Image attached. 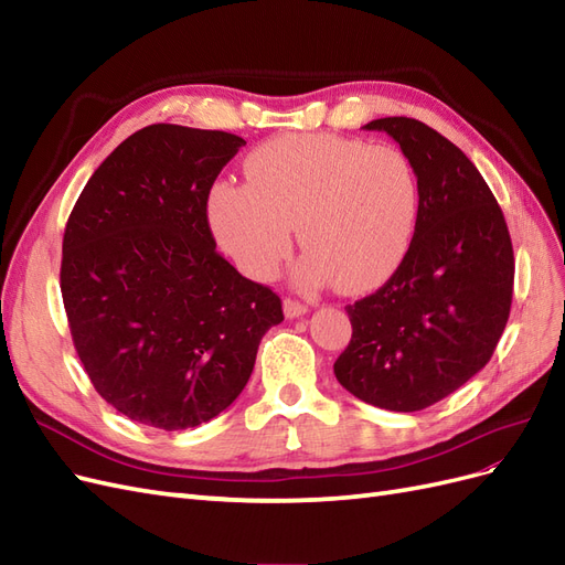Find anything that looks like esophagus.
I'll return each instance as SVG.
<instances>
[{
    "label": "esophagus",
    "mask_w": 565,
    "mask_h": 565,
    "mask_svg": "<svg viewBox=\"0 0 565 565\" xmlns=\"http://www.w3.org/2000/svg\"><path fill=\"white\" fill-rule=\"evenodd\" d=\"M282 309H285L287 318H301L306 311H309V306L297 301V299H285L282 301Z\"/></svg>",
    "instance_id": "obj_1"
}]
</instances>
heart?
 Instances as JSON below:
<instances>
[{
	"instance_id": "1",
	"label": "heart",
	"mask_w": 565,
	"mask_h": 565,
	"mask_svg": "<svg viewBox=\"0 0 565 565\" xmlns=\"http://www.w3.org/2000/svg\"><path fill=\"white\" fill-rule=\"evenodd\" d=\"M247 183H216L210 216L247 276L268 278L292 249L306 256L299 280H332L365 292L393 276L413 243L419 188L413 164L393 146H365L334 134H287L256 148Z\"/></svg>"
}]
</instances>
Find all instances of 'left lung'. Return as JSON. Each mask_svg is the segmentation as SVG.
Listing matches in <instances>:
<instances>
[{
	"label": "left lung",
	"mask_w": 565,
	"mask_h": 565,
	"mask_svg": "<svg viewBox=\"0 0 565 565\" xmlns=\"http://www.w3.org/2000/svg\"><path fill=\"white\" fill-rule=\"evenodd\" d=\"M413 164L419 210L413 243L377 292L347 306L351 341L339 384L393 413L429 407L498 347L514 292V249L498 200L473 162L413 117L372 119Z\"/></svg>",
	"instance_id": "1"
}]
</instances>
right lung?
<instances>
[{
	"mask_svg": "<svg viewBox=\"0 0 565 565\" xmlns=\"http://www.w3.org/2000/svg\"><path fill=\"white\" fill-rule=\"evenodd\" d=\"M228 131L150 125L84 185L63 235L61 295L100 398L152 429L210 422L241 396L280 297L216 252L207 221Z\"/></svg>",
	"mask_w": 565,
	"mask_h": 565,
	"instance_id": "add662e5",
	"label": "right lung"
}]
</instances>
